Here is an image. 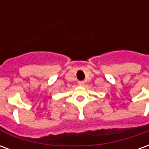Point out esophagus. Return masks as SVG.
I'll return each mask as SVG.
<instances>
[{
	"label": "esophagus",
	"instance_id": "obj_1",
	"mask_svg": "<svg viewBox=\"0 0 149 149\" xmlns=\"http://www.w3.org/2000/svg\"><path fill=\"white\" fill-rule=\"evenodd\" d=\"M84 81H78V84L80 85V86H82V85H84Z\"/></svg>",
	"mask_w": 149,
	"mask_h": 149
}]
</instances>
